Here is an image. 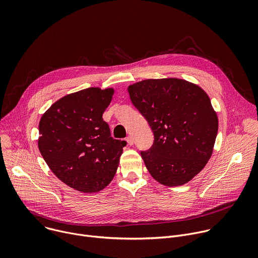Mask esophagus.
I'll return each instance as SVG.
<instances>
[{
	"instance_id": "1",
	"label": "esophagus",
	"mask_w": 258,
	"mask_h": 258,
	"mask_svg": "<svg viewBox=\"0 0 258 258\" xmlns=\"http://www.w3.org/2000/svg\"><path fill=\"white\" fill-rule=\"evenodd\" d=\"M126 142H127V144H128L130 146L134 145V139H133V137H132V136L126 137Z\"/></svg>"
}]
</instances>
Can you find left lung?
Masks as SVG:
<instances>
[{
  "instance_id": "8db88e82",
  "label": "left lung",
  "mask_w": 258,
  "mask_h": 258,
  "mask_svg": "<svg viewBox=\"0 0 258 258\" xmlns=\"http://www.w3.org/2000/svg\"><path fill=\"white\" fill-rule=\"evenodd\" d=\"M127 91L154 134L151 148L141 152L147 169L164 186L187 183L213 152L218 119L208 95L175 78L144 80Z\"/></svg>"
}]
</instances>
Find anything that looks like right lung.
<instances>
[{
    "label": "right lung",
    "mask_w": 258,
    "mask_h": 258,
    "mask_svg": "<svg viewBox=\"0 0 258 258\" xmlns=\"http://www.w3.org/2000/svg\"><path fill=\"white\" fill-rule=\"evenodd\" d=\"M114 90L89 88L66 95L43 114L38 146L53 173L83 193L103 190L112 180L126 145L110 135L103 113Z\"/></svg>",
    "instance_id": "add662e5"
}]
</instances>
